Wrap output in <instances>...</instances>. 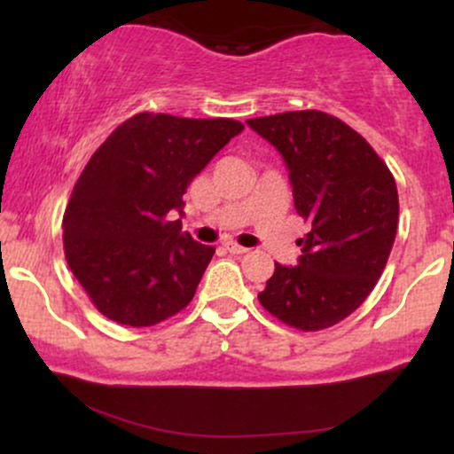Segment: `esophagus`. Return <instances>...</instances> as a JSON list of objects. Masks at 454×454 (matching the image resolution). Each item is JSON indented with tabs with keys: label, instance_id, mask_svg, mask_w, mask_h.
I'll return each instance as SVG.
<instances>
[{
	"label": "esophagus",
	"instance_id": "obj_1",
	"mask_svg": "<svg viewBox=\"0 0 454 454\" xmlns=\"http://www.w3.org/2000/svg\"><path fill=\"white\" fill-rule=\"evenodd\" d=\"M223 247H226L231 254H234V256H243V254L249 252L247 247H243V245H239V243H234V241L223 243Z\"/></svg>",
	"mask_w": 454,
	"mask_h": 454
}]
</instances>
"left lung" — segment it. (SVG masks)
Wrapping results in <instances>:
<instances>
[{"instance_id":"left-lung-1","label":"left lung","mask_w":454,"mask_h":454,"mask_svg":"<svg viewBox=\"0 0 454 454\" xmlns=\"http://www.w3.org/2000/svg\"><path fill=\"white\" fill-rule=\"evenodd\" d=\"M247 126L279 151L294 209L311 222L299 239V262H275L260 303L301 331L337 325L387 267L399 223L393 175L361 134L326 113L270 114Z\"/></svg>"}]
</instances>
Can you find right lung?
<instances>
[{"label":"right lung","mask_w":454,"mask_h":454,"mask_svg":"<svg viewBox=\"0 0 454 454\" xmlns=\"http://www.w3.org/2000/svg\"><path fill=\"white\" fill-rule=\"evenodd\" d=\"M243 132L234 119L138 113L100 145L64 215L67 267L119 325L153 326L194 299L215 247L181 232L192 179Z\"/></svg>","instance_id":"right-lung-1"}]
</instances>
